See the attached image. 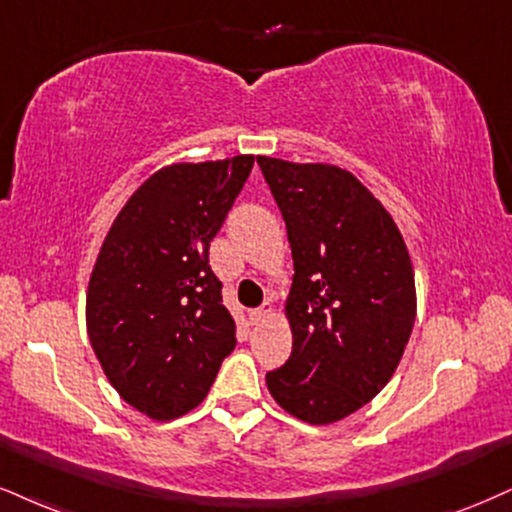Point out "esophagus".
<instances>
[{"label":"esophagus","mask_w":512,"mask_h":512,"mask_svg":"<svg viewBox=\"0 0 512 512\" xmlns=\"http://www.w3.org/2000/svg\"><path fill=\"white\" fill-rule=\"evenodd\" d=\"M268 315H273V304H270V301H266V304H263V306L254 308V311H249V323L251 325L263 323V320H266Z\"/></svg>","instance_id":"1"}]
</instances>
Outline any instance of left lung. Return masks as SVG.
Wrapping results in <instances>:
<instances>
[{
  "mask_svg": "<svg viewBox=\"0 0 512 512\" xmlns=\"http://www.w3.org/2000/svg\"><path fill=\"white\" fill-rule=\"evenodd\" d=\"M287 225L292 356L273 399L308 425L356 413L384 389L415 323V277L387 208L349 170L258 156Z\"/></svg>",
  "mask_w": 512,
  "mask_h": 512,
  "instance_id": "8db88e82",
  "label": "left lung"
}]
</instances>
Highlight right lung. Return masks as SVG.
<instances>
[{
	"instance_id": "right-lung-1",
	"label": "right lung",
	"mask_w": 512,
	"mask_h": 512,
	"mask_svg": "<svg viewBox=\"0 0 512 512\" xmlns=\"http://www.w3.org/2000/svg\"><path fill=\"white\" fill-rule=\"evenodd\" d=\"M254 156L173 163L128 199L87 287V334L113 389L151 420L197 408L235 349L208 246Z\"/></svg>"
}]
</instances>
